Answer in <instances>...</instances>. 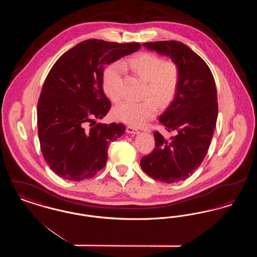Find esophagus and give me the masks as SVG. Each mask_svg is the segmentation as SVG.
Masks as SVG:
<instances>
[{
  "label": "esophagus",
  "instance_id": "1",
  "mask_svg": "<svg viewBox=\"0 0 257 257\" xmlns=\"http://www.w3.org/2000/svg\"><path fill=\"white\" fill-rule=\"evenodd\" d=\"M126 132H127L128 134H139V131H138V130H136L134 127H132V126H127V128H126Z\"/></svg>",
  "mask_w": 257,
  "mask_h": 257
}]
</instances>
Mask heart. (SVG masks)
I'll list each match as a JSON object with an SVG mask.
<instances>
[{
	"mask_svg": "<svg viewBox=\"0 0 257 257\" xmlns=\"http://www.w3.org/2000/svg\"><path fill=\"white\" fill-rule=\"evenodd\" d=\"M120 66L129 68L140 79L145 81L142 101H124L113 110V117L132 126H142L153 118L157 112V104L163 107L174 97L179 84V68L175 62L163 61L152 53L138 54ZM103 88L112 102L121 97V74L117 65H110L103 74Z\"/></svg>",
	"mask_w": 257,
	"mask_h": 257,
	"instance_id": "1",
	"label": "heart"
}]
</instances>
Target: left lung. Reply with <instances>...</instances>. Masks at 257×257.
<instances>
[{
  "label": "left lung",
  "mask_w": 257,
  "mask_h": 257,
  "mask_svg": "<svg viewBox=\"0 0 257 257\" xmlns=\"http://www.w3.org/2000/svg\"><path fill=\"white\" fill-rule=\"evenodd\" d=\"M149 51L170 58L179 68V84L173 100L159 121L174 136L154 133L155 148L141 160L152 178L174 183L190 177L204 159L218 118L217 88L206 62L179 41L144 43Z\"/></svg>",
  "instance_id": "left-lung-1"
}]
</instances>
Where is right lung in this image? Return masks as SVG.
I'll use <instances>...</instances> for the list:
<instances>
[{
  "label": "right lung",
  "instance_id": "add662e5",
  "mask_svg": "<svg viewBox=\"0 0 257 257\" xmlns=\"http://www.w3.org/2000/svg\"><path fill=\"white\" fill-rule=\"evenodd\" d=\"M141 49V44L87 39L65 52L51 68L37 104L38 137L50 169L70 181L91 178L108 159V146L125 133L122 123H96L110 110L103 71ZM93 127L86 128L87 122Z\"/></svg>",
  "mask_w": 257,
  "mask_h": 257
}]
</instances>
